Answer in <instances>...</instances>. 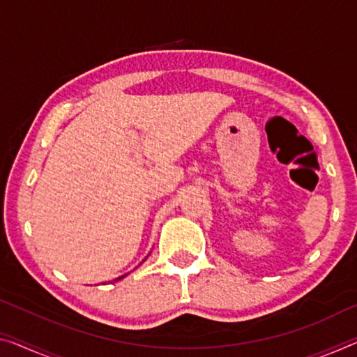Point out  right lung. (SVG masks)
<instances>
[{
  "label": "right lung",
  "mask_w": 357,
  "mask_h": 357,
  "mask_svg": "<svg viewBox=\"0 0 357 357\" xmlns=\"http://www.w3.org/2000/svg\"><path fill=\"white\" fill-rule=\"evenodd\" d=\"M126 276H128V274H124V276H119V278H116V279H114V281H119V279H123V278H126Z\"/></svg>",
  "instance_id": "add662e5"
}]
</instances>
